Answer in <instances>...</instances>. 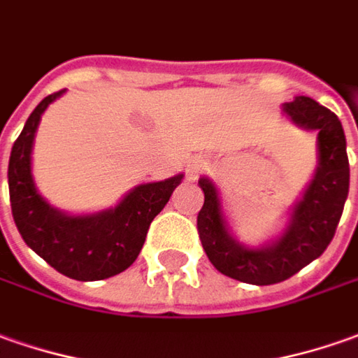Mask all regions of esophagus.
I'll list each match as a JSON object with an SVG mask.
<instances>
[{
	"instance_id": "34e87169",
	"label": "esophagus",
	"mask_w": 358,
	"mask_h": 358,
	"mask_svg": "<svg viewBox=\"0 0 358 358\" xmlns=\"http://www.w3.org/2000/svg\"><path fill=\"white\" fill-rule=\"evenodd\" d=\"M201 172V160L199 159H188L186 162V178L196 180Z\"/></svg>"
}]
</instances>
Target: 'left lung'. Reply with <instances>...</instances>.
<instances>
[{
    "label": "left lung",
    "mask_w": 358,
    "mask_h": 358,
    "mask_svg": "<svg viewBox=\"0 0 358 358\" xmlns=\"http://www.w3.org/2000/svg\"><path fill=\"white\" fill-rule=\"evenodd\" d=\"M282 113L300 129L317 133V166L276 239L261 247L241 243L231 233L213 180H198L206 198L198 213V233L208 259L221 274L257 286L286 280L322 257L335 235L349 194L347 141L339 117L306 96L284 103Z\"/></svg>",
    "instance_id": "obj_1"
}]
</instances>
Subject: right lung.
<instances>
[{"label":"right lung","mask_w":358,"mask_h":358,"mask_svg":"<svg viewBox=\"0 0 358 358\" xmlns=\"http://www.w3.org/2000/svg\"><path fill=\"white\" fill-rule=\"evenodd\" d=\"M64 92L46 96L13 143L7 169L11 211L27 247L52 268L74 280H103L127 271L135 262L150 221L169 203L184 174L138 184L115 208L96 213L72 215L50 206L35 186L31 152L41 115Z\"/></svg>","instance_id":"add662e5"}]
</instances>
